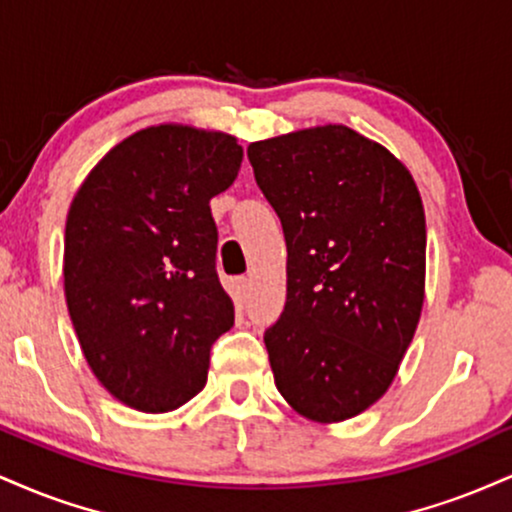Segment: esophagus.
Segmentation results:
<instances>
[{
  "instance_id": "obj_1",
  "label": "esophagus",
  "mask_w": 512,
  "mask_h": 512,
  "mask_svg": "<svg viewBox=\"0 0 512 512\" xmlns=\"http://www.w3.org/2000/svg\"><path fill=\"white\" fill-rule=\"evenodd\" d=\"M248 293H250V281L245 279V276H236V279H233V300H236L238 305H243L245 300H248Z\"/></svg>"
}]
</instances>
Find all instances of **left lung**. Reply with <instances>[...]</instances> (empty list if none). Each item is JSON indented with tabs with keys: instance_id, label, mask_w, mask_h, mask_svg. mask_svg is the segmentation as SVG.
Wrapping results in <instances>:
<instances>
[{
	"instance_id": "1",
	"label": "left lung",
	"mask_w": 512,
	"mask_h": 512,
	"mask_svg": "<svg viewBox=\"0 0 512 512\" xmlns=\"http://www.w3.org/2000/svg\"><path fill=\"white\" fill-rule=\"evenodd\" d=\"M286 238V307L264 346L286 403L343 422L389 391L420 324L427 224L405 164L341 123L250 143Z\"/></svg>"
}]
</instances>
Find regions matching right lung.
<instances>
[{"label":"right lung","mask_w":512,"mask_h":512,"mask_svg":"<svg viewBox=\"0 0 512 512\" xmlns=\"http://www.w3.org/2000/svg\"><path fill=\"white\" fill-rule=\"evenodd\" d=\"M240 162L229 133L159 123L114 145L73 197L66 305L92 374L128 408L169 412L205 389L209 348L233 326L209 200Z\"/></svg>","instance_id":"right-lung-1"}]
</instances>
